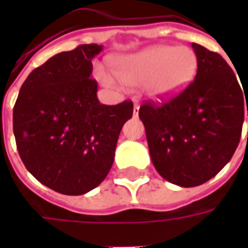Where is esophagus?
Returning <instances> with one entry per match:
<instances>
[{
  "label": "esophagus",
  "instance_id": "obj_1",
  "mask_svg": "<svg viewBox=\"0 0 248 248\" xmlns=\"http://www.w3.org/2000/svg\"><path fill=\"white\" fill-rule=\"evenodd\" d=\"M133 113H134V115H138V113H140V105H138V103H135L134 105V110H133Z\"/></svg>",
  "mask_w": 248,
  "mask_h": 248
}]
</instances>
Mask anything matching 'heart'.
I'll use <instances>...</instances> for the list:
<instances>
[{"label": "heart", "instance_id": "1", "mask_svg": "<svg viewBox=\"0 0 248 248\" xmlns=\"http://www.w3.org/2000/svg\"><path fill=\"white\" fill-rule=\"evenodd\" d=\"M118 79L127 86L146 85L151 98L167 99L186 89L197 74L195 53L186 46L156 45L146 47L113 61ZM106 86L115 85V79L106 71H98Z\"/></svg>", "mask_w": 248, "mask_h": 248}]
</instances>
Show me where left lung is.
I'll return each mask as SVG.
<instances>
[{
	"mask_svg": "<svg viewBox=\"0 0 248 248\" xmlns=\"http://www.w3.org/2000/svg\"><path fill=\"white\" fill-rule=\"evenodd\" d=\"M191 46L198 60L195 79L167 102L147 101L140 108L153 165L181 187L207 182L229 163L248 117L245 86L229 63L215 51Z\"/></svg>",
	"mask_w": 248,
	"mask_h": 248,
	"instance_id": "8db88e82",
	"label": "left lung"
}]
</instances>
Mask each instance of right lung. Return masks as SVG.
Instances as JSON below:
<instances>
[{"instance_id": "add662e5", "label": "right lung", "mask_w": 248, "mask_h": 248, "mask_svg": "<svg viewBox=\"0 0 248 248\" xmlns=\"http://www.w3.org/2000/svg\"><path fill=\"white\" fill-rule=\"evenodd\" d=\"M102 46L58 53L30 73L13 108L17 150L33 177L65 195H82L113 166L119 133L133 102L98 101L92 60Z\"/></svg>"}]
</instances>
